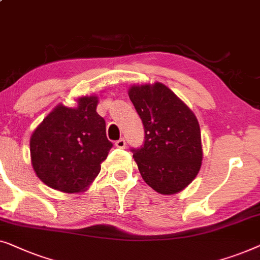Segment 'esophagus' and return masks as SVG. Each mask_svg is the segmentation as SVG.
<instances>
[{
  "instance_id": "1",
  "label": "esophagus",
  "mask_w": 260,
  "mask_h": 260,
  "mask_svg": "<svg viewBox=\"0 0 260 260\" xmlns=\"http://www.w3.org/2000/svg\"><path fill=\"white\" fill-rule=\"evenodd\" d=\"M115 146L118 148H125L126 147V141H125V139H119L118 141H115Z\"/></svg>"
}]
</instances>
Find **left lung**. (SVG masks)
I'll return each instance as SVG.
<instances>
[{"label": "left lung", "mask_w": 260, "mask_h": 260, "mask_svg": "<svg viewBox=\"0 0 260 260\" xmlns=\"http://www.w3.org/2000/svg\"><path fill=\"white\" fill-rule=\"evenodd\" d=\"M128 95L145 127L144 146L132 148L142 179L160 194L182 191L203 160L194 113L160 82L132 86Z\"/></svg>", "instance_id": "8db88e82"}]
</instances>
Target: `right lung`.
<instances>
[{
	"instance_id": "add662e5",
	"label": "right lung",
	"mask_w": 260,
	"mask_h": 260,
	"mask_svg": "<svg viewBox=\"0 0 260 260\" xmlns=\"http://www.w3.org/2000/svg\"><path fill=\"white\" fill-rule=\"evenodd\" d=\"M98 102L96 95H90L79 98L76 107L58 105L31 134V165L49 187L82 192L100 173L113 144L96 113Z\"/></svg>"
}]
</instances>
